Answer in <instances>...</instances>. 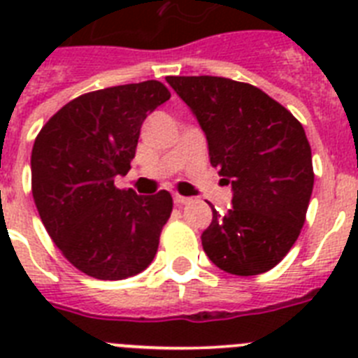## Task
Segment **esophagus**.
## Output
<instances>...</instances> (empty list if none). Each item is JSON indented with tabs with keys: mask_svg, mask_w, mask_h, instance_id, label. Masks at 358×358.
<instances>
[{
	"mask_svg": "<svg viewBox=\"0 0 358 358\" xmlns=\"http://www.w3.org/2000/svg\"><path fill=\"white\" fill-rule=\"evenodd\" d=\"M173 202H176V204H186V202H189V197H185V195L176 194V195H173Z\"/></svg>",
	"mask_w": 358,
	"mask_h": 358,
	"instance_id": "1",
	"label": "esophagus"
}]
</instances>
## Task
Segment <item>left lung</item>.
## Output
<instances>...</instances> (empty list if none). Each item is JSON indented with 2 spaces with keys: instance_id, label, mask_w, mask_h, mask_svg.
Masks as SVG:
<instances>
[{
  "instance_id": "obj_1",
  "label": "left lung",
  "mask_w": 358,
  "mask_h": 358,
  "mask_svg": "<svg viewBox=\"0 0 358 358\" xmlns=\"http://www.w3.org/2000/svg\"><path fill=\"white\" fill-rule=\"evenodd\" d=\"M206 134L210 163L231 185L233 208L201 235L218 268L235 276L267 273L299 236L314 188L305 129L251 84L222 77H166Z\"/></svg>"
}]
</instances>
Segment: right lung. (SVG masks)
Returning a JSON list of instances; mask_svg holds the SVG:
<instances>
[{"label":"right lung","mask_w":358,"mask_h":358,"mask_svg":"<svg viewBox=\"0 0 358 358\" xmlns=\"http://www.w3.org/2000/svg\"><path fill=\"white\" fill-rule=\"evenodd\" d=\"M170 98L157 80L82 94L41 129L31 150V194L44 227L78 271L123 280L150 265L172 213V195L118 189L141 125Z\"/></svg>","instance_id":"1"}]
</instances>
